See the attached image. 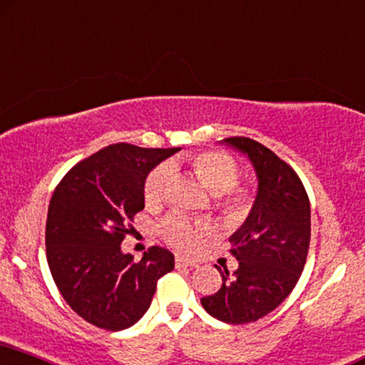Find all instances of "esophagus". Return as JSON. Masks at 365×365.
Segmentation results:
<instances>
[{
    "mask_svg": "<svg viewBox=\"0 0 365 365\" xmlns=\"http://www.w3.org/2000/svg\"><path fill=\"white\" fill-rule=\"evenodd\" d=\"M176 267H178V268H181V267L194 268V267H197V264L194 263L192 259H187V258H182V257H178V258H176Z\"/></svg>",
    "mask_w": 365,
    "mask_h": 365,
    "instance_id": "34e87169",
    "label": "esophagus"
}]
</instances>
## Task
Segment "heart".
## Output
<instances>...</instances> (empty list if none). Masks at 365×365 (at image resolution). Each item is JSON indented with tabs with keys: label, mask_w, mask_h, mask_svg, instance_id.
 I'll return each instance as SVG.
<instances>
[{
	"label": "heart",
	"mask_w": 365,
	"mask_h": 365,
	"mask_svg": "<svg viewBox=\"0 0 365 365\" xmlns=\"http://www.w3.org/2000/svg\"><path fill=\"white\" fill-rule=\"evenodd\" d=\"M194 174L205 184L212 196L220 197L221 211L230 220H240L250 207V194L241 189H233L238 184L240 169L235 159L221 150H205L189 158ZM173 164L164 163L149 174L144 184V200L148 205H158L164 200L165 191L173 181ZM207 231L205 225L194 223L182 215L168 216L160 225V233L173 248L191 253L200 246V241Z\"/></svg>",
	"instance_id": "1"
}]
</instances>
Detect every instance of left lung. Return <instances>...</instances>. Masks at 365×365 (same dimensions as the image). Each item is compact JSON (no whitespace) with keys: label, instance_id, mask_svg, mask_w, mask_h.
<instances>
[{"label":"left lung","instance_id":"obj_1","mask_svg":"<svg viewBox=\"0 0 365 365\" xmlns=\"http://www.w3.org/2000/svg\"><path fill=\"white\" fill-rule=\"evenodd\" d=\"M226 145L245 154L258 191L245 223L230 236L238 269H220L223 285L201 298L207 314L226 324H248L275 310L295 288L310 246V201L297 173L275 153L248 137Z\"/></svg>","mask_w":365,"mask_h":365}]
</instances>
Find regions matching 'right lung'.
I'll return each instance as SVG.
<instances>
[{
    "instance_id": "right-lung-1",
    "label": "right lung",
    "mask_w": 365,
    "mask_h": 365,
    "mask_svg": "<svg viewBox=\"0 0 365 365\" xmlns=\"http://www.w3.org/2000/svg\"><path fill=\"white\" fill-rule=\"evenodd\" d=\"M178 150L112 144L75 164L51 196L45 233L51 277L70 309L96 327H132L159 278L174 268L169 250L153 246L135 263L120 243L144 210L148 174Z\"/></svg>"
}]
</instances>
